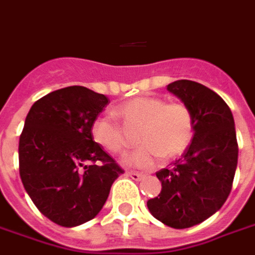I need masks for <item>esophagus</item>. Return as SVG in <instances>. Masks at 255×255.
Wrapping results in <instances>:
<instances>
[{
	"instance_id": "esophagus-1",
	"label": "esophagus",
	"mask_w": 255,
	"mask_h": 255,
	"mask_svg": "<svg viewBox=\"0 0 255 255\" xmlns=\"http://www.w3.org/2000/svg\"><path fill=\"white\" fill-rule=\"evenodd\" d=\"M126 175L131 177L133 181H141L142 178H144V174H140V173H136V171H127Z\"/></svg>"
}]
</instances>
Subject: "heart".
<instances>
[{
    "instance_id": "heart-1",
    "label": "heart",
    "mask_w": 255,
    "mask_h": 255,
    "mask_svg": "<svg viewBox=\"0 0 255 255\" xmlns=\"http://www.w3.org/2000/svg\"><path fill=\"white\" fill-rule=\"evenodd\" d=\"M127 128L138 127L137 150L127 162L140 169H150L162 160H174L185 152L194 136V117L185 103L166 102L156 95H138L114 109ZM90 133L97 145L115 154H124L128 138L123 128L109 118L99 117Z\"/></svg>"
}]
</instances>
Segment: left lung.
I'll return each instance as SVG.
<instances>
[{
	"label": "left lung",
	"mask_w": 255,
	"mask_h": 255,
	"mask_svg": "<svg viewBox=\"0 0 255 255\" xmlns=\"http://www.w3.org/2000/svg\"><path fill=\"white\" fill-rule=\"evenodd\" d=\"M167 90L192 113L194 136L170 169L157 171L162 188L146 206L157 220L183 229L223 207L233 185L239 144L231 109L214 90L190 80L171 82Z\"/></svg>",
	"instance_id": "8db88e82"
}]
</instances>
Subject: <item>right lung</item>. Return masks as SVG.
Listing matches in <instances>:
<instances>
[{"label": "right lung", "mask_w": 255, "mask_h": 255, "mask_svg": "<svg viewBox=\"0 0 255 255\" xmlns=\"http://www.w3.org/2000/svg\"><path fill=\"white\" fill-rule=\"evenodd\" d=\"M106 95L68 86L32 105L19 137V175L41 214L61 227L94 219L124 170L90 133Z\"/></svg>", "instance_id": "add662e5"}]
</instances>
